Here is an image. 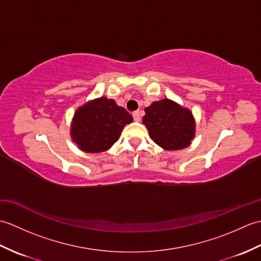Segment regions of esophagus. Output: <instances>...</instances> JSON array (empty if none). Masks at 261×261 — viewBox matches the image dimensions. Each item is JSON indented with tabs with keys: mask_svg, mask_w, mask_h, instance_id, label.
I'll list each match as a JSON object with an SVG mask.
<instances>
[{
	"mask_svg": "<svg viewBox=\"0 0 261 261\" xmlns=\"http://www.w3.org/2000/svg\"><path fill=\"white\" fill-rule=\"evenodd\" d=\"M141 115H142L141 111H137V112H135L134 114H132V116H134L135 121H140V120H141Z\"/></svg>",
	"mask_w": 261,
	"mask_h": 261,
	"instance_id": "obj_1",
	"label": "esophagus"
}]
</instances>
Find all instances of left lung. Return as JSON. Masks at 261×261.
I'll list each match as a JSON object with an SVG mask.
<instances>
[{
	"label": "left lung",
	"mask_w": 261,
	"mask_h": 261,
	"mask_svg": "<svg viewBox=\"0 0 261 261\" xmlns=\"http://www.w3.org/2000/svg\"><path fill=\"white\" fill-rule=\"evenodd\" d=\"M142 123L150 139L164 150H181L192 143L196 123L190 109L169 98L151 103L145 109Z\"/></svg>",
	"instance_id": "1"
}]
</instances>
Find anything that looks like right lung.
Instances as JSON below:
<instances>
[{
    "label": "right lung",
    "mask_w": 261,
    "mask_h": 261,
    "mask_svg": "<svg viewBox=\"0 0 261 261\" xmlns=\"http://www.w3.org/2000/svg\"><path fill=\"white\" fill-rule=\"evenodd\" d=\"M134 121L114 99L101 96L87 101L75 111L70 123V138L80 150L99 153L119 140L123 127Z\"/></svg>",
    "instance_id": "obj_1"
}]
</instances>
